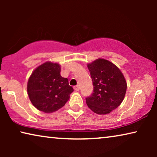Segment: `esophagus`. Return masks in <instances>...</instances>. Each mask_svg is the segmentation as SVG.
I'll return each mask as SVG.
<instances>
[{"label": "esophagus", "instance_id": "obj_1", "mask_svg": "<svg viewBox=\"0 0 157 157\" xmlns=\"http://www.w3.org/2000/svg\"><path fill=\"white\" fill-rule=\"evenodd\" d=\"M74 90L76 91H78L80 90V86H74Z\"/></svg>", "mask_w": 157, "mask_h": 157}]
</instances>
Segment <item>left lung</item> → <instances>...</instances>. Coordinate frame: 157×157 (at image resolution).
<instances>
[{"label": "left lung", "instance_id": "8db88e82", "mask_svg": "<svg viewBox=\"0 0 157 157\" xmlns=\"http://www.w3.org/2000/svg\"><path fill=\"white\" fill-rule=\"evenodd\" d=\"M94 91L86 98L89 108L97 114H106L123 101L126 91V81L119 68L111 62L98 59L87 65Z\"/></svg>", "mask_w": 157, "mask_h": 157}]
</instances>
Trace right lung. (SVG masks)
<instances>
[{"label": "right lung", "instance_id": "right-lung-1", "mask_svg": "<svg viewBox=\"0 0 157 157\" xmlns=\"http://www.w3.org/2000/svg\"><path fill=\"white\" fill-rule=\"evenodd\" d=\"M61 66L46 62L36 68L28 81L27 91L34 106L45 113H52L62 108L70 98L74 89L68 80L60 74Z\"/></svg>", "mask_w": 157, "mask_h": 157}]
</instances>
